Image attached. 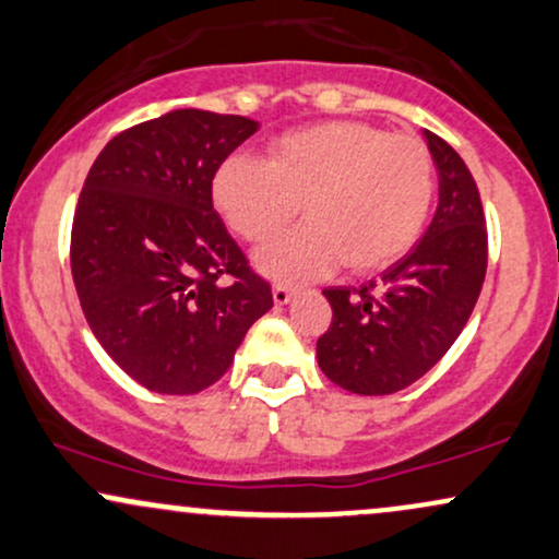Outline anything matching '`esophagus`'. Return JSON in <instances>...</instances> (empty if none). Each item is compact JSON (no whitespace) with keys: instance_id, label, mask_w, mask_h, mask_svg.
<instances>
[{"instance_id":"34e87169","label":"esophagus","mask_w":559,"mask_h":559,"mask_svg":"<svg viewBox=\"0 0 559 559\" xmlns=\"http://www.w3.org/2000/svg\"><path fill=\"white\" fill-rule=\"evenodd\" d=\"M294 299V288H288V286H273V301L278 307H284V305H288V301Z\"/></svg>"}]
</instances>
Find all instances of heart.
<instances>
[{
  "label": "heart",
  "mask_w": 559,
  "mask_h": 559,
  "mask_svg": "<svg viewBox=\"0 0 559 559\" xmlns=\"http://www.w3.org/2000/svg\"><path fill=\"white\" fill-rule=\"evenodd\" d=\"M213 205L239 239L267 241L301 211L307 224L254 254L281 284L320 278L341 262L374 273L401 260L425 231L435 164L412 134L367 122L301 127L267 145V160L231 156L215 171Z\"/></svg>",
  "instance_id": "obj_1"
}]
</instances>
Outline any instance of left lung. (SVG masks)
I'll return each instance as SVG.
<instances>
[{
    "label": "left lung",
    "mask_w": 559,
    "mask_h": 559,
    "mask_svg": "<svg viewBox=\"0 0 559 559\" xmlns=\"http://www.w3.org/2000/svg\"><path fill=\"white\" fill-rule=\"evenodd\" d=\"M437 211L414 250L359 292L325 288L333 322L318 341L328 380L356 395H390L427 374L455 344L487 273V226L476 181L445 140L425 130Z\"/></svg>",
    "instance_id": "1"
}]
</instances>
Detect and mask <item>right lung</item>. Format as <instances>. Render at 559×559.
Segmentation results:
<instances>
[{
	"label": "right lung",
	"mask_w": 559,
	"mask_h": 559,
	"mask_svg": "<svg viewBox=\"0 0 559 559\" xmlns=\"http://www.w3.org/2000/svg\"><path fill=\"white\" fill-rule=\"evenodd\" d=\"M258 130L177 109L117 134L87 171L70 245L80 307L104 352L153 393L211 388L273 307L211 194L218 166Z\"/></svg>",
	"instance_id": "1"
}]
</instances>
